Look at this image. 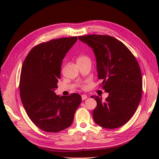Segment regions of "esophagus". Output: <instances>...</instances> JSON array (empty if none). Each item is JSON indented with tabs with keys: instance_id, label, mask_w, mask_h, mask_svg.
Returning <instances> with one entry per match:
<instances>
[{
	"instance_id": "1",
	"label": "esophagus",
	"mask_w": 159,
	"mask_h": 159,
	"mask_svg": "<svg viewBox=\"0 0 159 159\" xmlns=\"http://www.w3.org/2000/svg\"><path fill=\"white\" fill-rule=\"evenodd\" d=\"M81 97H82V99L83 100V101H84V100H86L88 98V96L86 95H82Z\"/></svg>"
}]
</instances>
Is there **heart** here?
I'll list each match as a JSON object with an SVG mask.
<instances>
[{
  "mask_svg": "<svg viewBox=\"0 0 159 159\" xmlns=\"http://www.w3.org/2000/svg\"><path fill=\"white\" fill-rule=\"evenodd\" d=\"M90 61L89 57L88 56H86V55H79L78 57V58H77V61L84 62V61ZM82 88H84L85 86H82Z\"/></svg>",
  "mask_w": 159,
  "mask_h": 159,
  "instance_id": "b5f03b06",
  "label": "heart"
}]
</instances>
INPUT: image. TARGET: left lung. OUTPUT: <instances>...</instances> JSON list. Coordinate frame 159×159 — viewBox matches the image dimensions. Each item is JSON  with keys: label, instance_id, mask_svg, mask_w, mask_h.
<instances>
[{"label": "left lung", "instance_id": "8db88e82", "mask_svg": "<svg viewBox=\"0 0 159 159\" xmlns=\"http://www.w3.org/2000/svg\"><path fill=\"white\" fill-rule=\"evenodd\" d=\"M93 49L97 60L98 77L109 96L102 102L91 96L97 105L93 111L96 124L115 129L127 123L135 113L142 97L143 79L135 56L122 42L110 35L79 37Z\"/></svg>", "mask_w": 159, "mask_h": 159}]
</instances>
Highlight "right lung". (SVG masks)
Instances as JSON below:
<instances>
[{
  "instance_id": "right-lung-1",
  "label": "right lung",
  "mask_w": 159,
  "mask_h": 159,
  "mask_svg": "<svg viewBox=\"0 0 159 159\" xmlns=\"http://www.w3.org/2000/svg\"><path fill=\"white\" fill-rule=\"evenodd\" d=\"M77 37L53 39L33 47L23 62L19 83L22 103L40 129L57 133L68 128L82 98L78 93L57 95L63 58Z\"/></svg>"
}]
</instances>
